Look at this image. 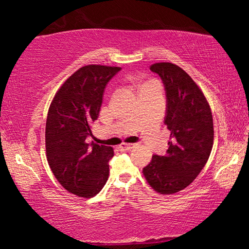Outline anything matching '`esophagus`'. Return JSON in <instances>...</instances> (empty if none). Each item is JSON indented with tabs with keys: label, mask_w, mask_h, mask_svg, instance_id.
<instances>
[{
	"label": "esophagus",
	"mask_w": 249,
	"mask_h": 249,
	"mask_svg": "<svg viewBox=\"0 0 249 249\" xmlns=\"http://www.w3.org/2000/svg\"><path fill=\"white\" fill-rule=\"evenodd\" d=\"M134 146H135L134 144H122L120 146V148H121V150H123V151H127V150L132 149Z\"/></svg>",
	"instance_id": "obj_1"
}]
</instances>
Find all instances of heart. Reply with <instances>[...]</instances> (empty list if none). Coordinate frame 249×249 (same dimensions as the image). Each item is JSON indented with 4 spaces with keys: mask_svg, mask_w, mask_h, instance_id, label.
Listing matches in <instances>:
<instances>
[{
    "mask_svg": "<svg viewBox=\"0 0 249 249\" xmlns=\"http://www.w3.org/2000/svg\"><path fill=\"white\" fill-rule=\"evenodd\" d=\"M148 84H151V83H148ZM146 86H147V84H146Z\"/></svg>",
    "mask_w": 249,
    "mask_h": 249,
    "instance_id": "b5f03b06",
    "label": "heart"
}]
</instances>
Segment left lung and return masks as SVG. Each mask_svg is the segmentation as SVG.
I'll use <instances>...</instances> for the list:
<instances>
[{
    "label": "left lung",
    "mask_w": 249,
    "mask_h": 249,
    "mask_svg": "<svg viewBox=\"0 0 249 249\" xmlns=\"http://www.w3.org/2000/svg\"><path fill=\"white\" fill-rule=\"evenodd\" d=\"M150 70L165 87L163 123L170 130L171 141L166 155H154L142 174L155 191L172 195L187 188L208 161L214 140L212 113L203 92L180 67L158 62Z\"/></svg>",
    "instance_id": "8db88e82"
}]
</instances>
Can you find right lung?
I'll use <instances>...</instances> for the list:
<instances>
[{
  "mask_svg": "<svg viewBox=\"0 0 249 249\" xmlns=\"http://www.w3.org/2000/svg\"><path fill=\"white\" fill-rule=\"evenodd\" d=\"M120 67L89 65L66 80L49 107L46 122V154L58 182L70 193L92 197L107 183L109 146L88 144L91 125L98 120L107 82Z\"/></svg>",
  "mask_w": 249,
  "mask_h": 249,
  "instance_id": "1",
  "label": "right lung"
}]
</instances>
